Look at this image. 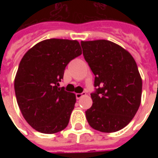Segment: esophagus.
I'll return each instance as SVG.
<instances>
[{
  "mask_svg": "<svg viewBox=\"0 0 158 158\" xmlns=\"http://www.w3.org/2000/svg\"><path fill=\"white\" fill-rule=\"evenodd\" d=\"M85 95H86V93H85V92L77 93V94H76V98H77V99H80V98H81L82 96H85Z\"/></svg>",
  "mask_w": 158,
  "mask_h": 158,
  "instance_id": "1",
  "label": "esophagus"
}]
</instances>
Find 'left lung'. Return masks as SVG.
I'll return each instance as SVG.
<instances>
[{"label":"left lung","mask_w":158,"mask_h":158,"mask_svg":"<svg viewBox=\"0 0 158 158\" xmlns=\"http://www.w3.org/2000/svg\"><path fill=\"white\" fill-rule=\"evenodd\" d=\"M81 46L96 76L87 121L101 132L118 131L129 124L140 105L142 79L137 64L128 51L109 40L81 41Z\"/></svg>","instance_id":"8db88e82"}]
</instances>
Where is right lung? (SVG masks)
<instances>
[{"label": "right lung", "mask_w": 158, "mask_h": 158, "mask_svg": "<svg viewBox=\"0 0 158 158\" xmlns=\"http://www.w3.org/2000/svg\"><path fill=\"white\" fill-rule=\"evenodd\" d=\"M82 54L79 41L49 39L37 43L23 56L14 79L17 102L27 123L43 134L68 126L76 96L60 88L69 62Z\"/></svg>", "instance_id": "obj_1"}]
</instances>
